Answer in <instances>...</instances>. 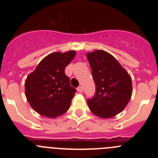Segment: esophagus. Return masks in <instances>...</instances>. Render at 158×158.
Masks as SVG:
<instances>
[{
    "label": "esophagus",
    "mask_w": 158,
    "mask_h": 158,
    "mask_svg": "<svg viewBox=\"0 0 158 158\" xmlns=\"http://www.w3.org/2000/svg\"><path fill=\"white\" fill-rule=\"evenodd\" d=\"M77 92H79V93H82V92H83V88H82L81 86H78V87L77 88Z\"/></svg>",
    "instance_id": "esophagus-1"
}]
</instances>
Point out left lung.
I'll return each instance as SVG.
<instances>
[{"label": "left lung", "instance_id": "left-lung-1", "mask_svg": "<svg viewBox=\"0 0 158 158\" xmlns=\"http://www.w3.org/2000/svg\"><path fill=\"white\" fill-rule=\"evenodd\" d=\"M96 85L94 96L87 100L89 109L100 118H111L123 111L132 94V82L128 73L109 53H88Z\"/></svg>", "mask_w": 158, "mask_h": 158}]
</instances>
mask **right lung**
<instances>
[{
  "label": "right lung",
  "instance_id": "obj_1",
  "mask_svg": "<svg viewBox=\"0 0 158 158\" xmlns=\"http://www.w3.org/2000/svg\"><path fill=\"white\" fill-rule=\"evenodd\" d=\"M73 51L55 52L43 58L25 81V93L31 107L48 118L63 115L77 90L70 85L65 69L75 57Z\"/></svg>",
  "mask_w": 158,
  "mask_h": 158
}]
</instances>
